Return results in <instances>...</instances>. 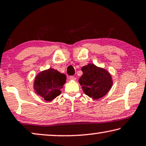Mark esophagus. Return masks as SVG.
Segmentation results:
<instances>
[{
	"instance_id": "1",
	"label": "esophagus",
	"mask_w": 146,
	"mask_h": 146,
	"mask_svg": "<svg viewBox=\"0 0 146 146\" xmlns=\"http://www.w3.org/2000/svg\"><path fill=\"white\" fill-rule=\"evenodd\" d=\"M68 78H69V80H76V79L74 76H69Z\"/></svg>"
}]
</instances>
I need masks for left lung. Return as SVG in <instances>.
I'll use <instances>...</instances> for the list:
<instances>
[{
	"label": "left lung",
	"instance_id": "1",
	"mask_svg": "<svg viewBox=\"0 0 146 146\" xmlns=\"http://www.w3.org/2000/svg\"><path fill=\"white\" fill-rule=\"evenodd\" d=\"M83 74L79 83L86 95L94 100L103 97L113 85L110 73L105 68L89 63L82 68Z\"/></svg>",
	"mask_w": 146,
	"mask_h": 146
}]
</instances>
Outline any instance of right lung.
I'll use <instances>...</instances> for the list:
<instances>
[{"label": "right lung", "instance_id": "1", "mask_svg": "<svg viewBox=\"0 0 146 146\" xmlns=\"http://www.w3.org/2000/svg\"><path fill=\"white\" fill-rule=\"evenodd\" d=\"M66 76L53 68H49L38 74L35 78V93L45 100L50 102L61 93L60 89L66 83Z\"/></svg>", "mask_w": 146, "mask_h": 146}]
</instances>
